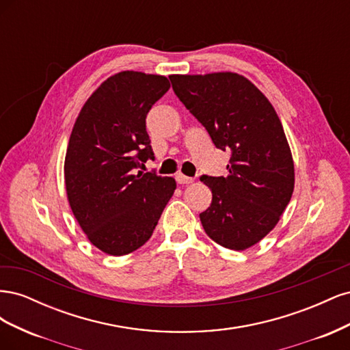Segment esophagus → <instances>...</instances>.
I'll use <instances>...</instances> for the list:
<instances>
[{"instance_id": "1", "label": "esophagus", "mask_w": 350, "mask_h": 350, "mask_svg": "<svg viewBox=\"0 0 350 350\" xmlns=\"http://www.w3.org/2000/svg\"><path fill=\"white\" fill-rule=\"evenodd\" d=\"M176 183L178 184H193L194 183V178H189V176H185L184 174H176Z\"/></svg>"}]
</instances>
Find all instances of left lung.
<instances>
[{
  "instance_id": "left-lung-1",
  "label": "left lung",
  "mask_w": 350,
  "mask_h": 350,
  "mask_svg": "<svg viewBox=\"0 0 350 350\" xmlns=\"http://www.w3.org/2000/svg\"><path fill=\"white\" fill-rule=\"evenodd\" d=\"M172 89L203 124L217 149L229 150V175L201 176L211 204L200 213L219 245L243 251L278 225L295 187V165L279 115L238 72L172 74Z\"/></svg>"
}]
</instances>
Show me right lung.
Here are the masks:
<instances>
[{
  "label": "right lung",
  "instance_id": "1",
  "mask_svg": "<svg viewBox=\"0 0 350 350\" xmlns=\"http://www.w3.org/2000/svg\"><path fill=\"white\" fill-rule=\"evenodd\" d=\"M171 88L159 74L121 71L83 105L68 140L64 181L70 207L94 247L125 256L149 241L174 196L172 176L139 171L153 159L146 116Z\"/></svg>",
  "mask_w": 350,
  "mask_h": 350
}]
</instances>
